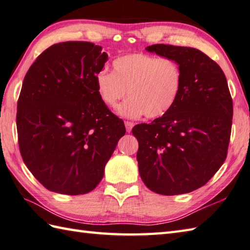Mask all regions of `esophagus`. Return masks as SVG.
<instances>
[{"label":"esophagus","instance_id":"1","mask_svg":"<svg viewBox=\"0 0 250 250\" xmlns=\"http://www.w3.org/2000/svg\"><path fill=\"white\" fill-rule=\"evenodd\" d=\"M125 127H126V131L130 132L132 127H134V123H131V122H125Z\"/></svg>","mask_w":250,"mask_h":250}]
</instances>
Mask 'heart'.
<instances>
[{"label":"heart","instance_id":"heart-1","mask_svg":"<svg viewBox=\"0 0 250 250\" xmlns=\"http://www.w3.org/2000/svg\"><path fill=\"white\" fill-rule=\"evenodd\" d=\"M113 72L100 70L95 76L96 89L103 103L118 108L121 116L129 119L146 115L155 119L166 114L180 95L182 72L175 60L144 53L127 54L112 62Z\"/></svg>","mask_w":250,"mask_h":250}]
</instances>
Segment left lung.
I'll list each match as a JSON object with an SVG mask.
<instances>
[{
    "label": "left lung",
    "instance_id": "left-lung-1",
    "mask_svg": "<svg viewBox=\"0 0 250 250\" xmlns=\"http://www.w3.org/2000/svg\"><path fill=\"white\" fill-rule=\"evenodd\" d=\"M146 49L179 64L182 87L166 114L132 128L139 144V174L157 194L190 193L226 161L233 116L226 75L196 48L155 44Z\"/></svg>",
    "mask_w": 250,
    "mask_h": 250
}]
</instances>
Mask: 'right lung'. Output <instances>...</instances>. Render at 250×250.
Returning a JSON list of instances; mask_svg holds the SVG:
<instances>
[{"label": "right lung", "instance_id": "1", "mask_svg": "<svg viewBox=\"0 0 250 250\" xmlns=\"http://www.w3.org/2000/svg\"><path fill=\"white\" fill-rule=\"evenodd\" d=\"M101 50L90 42L54 44L24 76L16 118L20 153L52 192L94 190L126 132L97 93L95 76L108 60Z\"/></svg>", "mask_w": 250, "mask_h": 250}]
</instances>
